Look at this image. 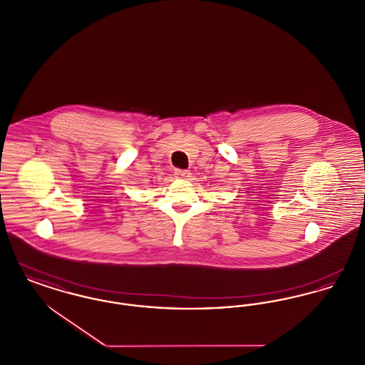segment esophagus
<instances>
[{"label":"esophagus","mask_w":365,"mask_h":365,"mask_svg":"<svg viewBox=\"0 0 365 365\" xmlns=\"http://www.w3.org/2000/svg\"><path fill=\"white\" fill-rule=\"evenodd\" d=\"M175 175H176L178 178H190L191 173L189 170H176Z\"/></svg>","instance_id":"esophagus-1"}]
</instances>
